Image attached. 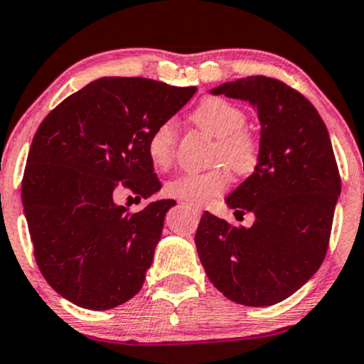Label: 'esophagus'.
Segmentation results:
<instances>
[{"mask_svg": "<svg viewBox=\"0 0 364 364\" xmlns=\"http://www.w3.org/2000/svg\"><path fill=\"white\" fill-rule=\"evenodd\" d=\"M186 208L190 210V212L193 213V215H201V210H200V208H196V207H191V205H186Z\"/></svg>", "mask_w": 364, "mask_h": 364, "instance_id": "34e87169", "label": "esophagus"}]
</instances>
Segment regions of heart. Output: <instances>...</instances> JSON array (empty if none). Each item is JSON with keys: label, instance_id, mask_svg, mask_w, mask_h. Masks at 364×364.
Wrapping results in <instances>:
<instances>
[{"label": "heart", "instance_id": "1", "mask_svg": "<svg viewBox=\"0 0 364 364\" xmlns=\"http://www.w3.org/2000/svg\"><path fill=\"white\" fill-rule=\"evenodd\" d=\"M191 120L217 139L213 163H224L239 176H246L256 169L259 163V144L247 129H244L246 113L239 107L224 98L208 96L201 100L191 113ZM176 140L178 125L174 120H164L154 127L147 139V156L156 168L168 169L173 164ZM226 168L225 166H215L203 173L179 174L166 183L164 193L169 198L198 207L229 188L230 173Z\"/></svg>", "mask_w": 364, "mask_h": 364}]
</instances>
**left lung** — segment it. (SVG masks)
<instances>
[{"mask_svg": "<svg viewBox=\"0 0 364 364\" xmlns=\"http://www.w3.org/2000/svg\"><path fill=\"white\" fill-rule=\"evenodd\" d=\"M244 100L261 122L259 163L227 196L252 227H234L205 212L196 251L213 287L247 307L293 295L321 268L329 247L341 176L326 124L312 103L283 81L247 76L213 87Z\"/></svg>", "mask_w": 364, "mask_h": 364, "instance_id": "8db88e82", "label": "left lung"}]
</instances>
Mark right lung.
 <instances>
[{"mask_svg":"<svg viewBox=\"0 0 364 364\" xmlns=\"http://www.w3.org/2000/svg\"><path fill=\"white\" fill-rule=\"evenodd\" d=\"M196 93L146 77H100L43 118L30 146L21 201L38 269L60 296L108 310L139 293L174 200L140 212L117 205L161 190L147 139Z\"/></svg>","mask_w":364,"mask_h":364,"instance_id":"right-lung-1","label":"right lung"}]
</instances>
